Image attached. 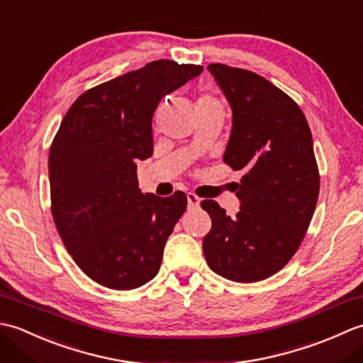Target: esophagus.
<instances>
[{
    "label": "esophagus",
    "mask_w": 363,
    "mask_h": 363,
    "mask_svg": "<svg viewBox=\"0 0 363 363\" xmlns=\"http://www.w3.org/2000/svg\"><path fill=\"white\" fill-rule=\"evenodd\" d=\"M187 203L190 209H194V207L199 206V198L195 194H187Z\"/></svg>",
    "instance_id": "obj_1"
}]
</instances>
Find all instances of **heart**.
Segmentation results:
<instances>
[{"label": "heart", "instance_id": "obj_1", "mask_svg": "<svg viewBox=\"0 0 363 363\" xmlns=\"http://www.w3.org/2000/svg\"><path fill=\"white\" fill-rule=\"evenodd\" d=\"M211 104H220L218 99L211 94H201L196 98V107H204V106H211Z\"/></svg>", "mask_w": 363, "mask_h": 363}]
</instances>
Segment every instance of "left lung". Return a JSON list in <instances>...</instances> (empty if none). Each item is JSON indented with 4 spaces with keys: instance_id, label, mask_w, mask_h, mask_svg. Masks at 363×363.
Segmentation results:
<instances>
[{
    "instance_id": "8db88e82",
    "label": "left lung",
    "mask_w": 363,
    "mask_h": 363,
    "mask_svg": "<svg viewBox=\"0 0 363 363\" xmlns=\"http://www.w3.org/2000/svg\"><path fill=\"white\" fill-rule=\"evenodd\" d=\"M233 107L223 160L243 169L240 212L226 215L206 199L212 229L203 251L212 272L235 282H257L295 256L320 194L312 133L303 111L272 82L243 68L207 65Z\"/></svg>"
}]
</instances>
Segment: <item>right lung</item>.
I'll return each mask as SVG.
<instances>
[{
    "label": "right lung",
    "mask_w": 363,
    "mask_h": 363,
    "mask_svg": "<svg viewBox=\"0 0 363 363\" xmlns=\"http://www.w3.org/2000/svg\"><path fill=\"white\" fill-rule=\"evenodd\" d=\"M201 72L160 59L99 84L76 99L52 138L54 225L76 265L103 287L137 289L159 273L187 196L140 194L137 160L152 154L160 99Z\"/></svg>",
    "instance_id": "right-lung-1"
}]
</instances>
